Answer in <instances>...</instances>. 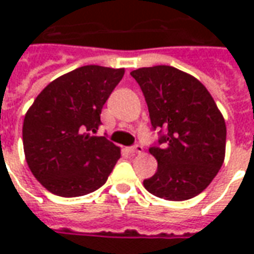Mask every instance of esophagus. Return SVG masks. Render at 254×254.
<instances>
[{
	"label": "esophagus",
	"mask_w": 254,
	"mask_h": 254,
	"mask_svg": "<svg viewBox=\"0 0 254 254\" xmlns=\"http://www.w3.org/2000/svg\"><path fill=\"white\" fill-rule=\"evenodd\" d=\"M127 151L130 152V154H141L143 152V147L140 145V144H136V145H132V147H129Z\"/></svg>",
	"instance_id": "esophagus-1"
}]
</instances>
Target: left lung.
I'll return each instance as SVG.
<instances>
[{"label":"left lung","mask_w":254,"mask_h":254,"mask_svg":"<svg viewBox=\"0 0 254 254\" xmlns=\"http://www.w3.org/2000/svg\"><path fill=\"white\" fill-rule=\"evenodd\" d=\"M147 102L158 143L149 152L158 170L144 180L154 196L184 201L201 193L222 167L226 124L211 94L197 78L166 65L130 72Z\"/></svg>","instance_id":"left-lung-1"}]
</instances>
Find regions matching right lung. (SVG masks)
Here are the masks:
<instances>
[{"instance_id": "1", "label": "right lung", "mask_w": 254, "mask_h": 254, "mask_svg": "<svg viewBox=\"0 0 254 254\" xmlns=\"http://www.w3.org/2000/svg\"><path fill=\"white\" fill-rule=\"evenodd\" d=\"M124 69L87 65L56 78L36 96L23 124V145L32 174L63 197L105 185L121 152L106 136H92Z\"/></svg>"}]
</instances>
